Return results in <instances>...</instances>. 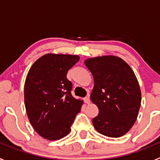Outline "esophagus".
Wrapping results in <instances>:
<instances>
[{"instance_id":"1","label":"esophagus","mask_w":160,"mask_h":160,"mask_svg":"<svg viewBox=\"0 0 160 160\" xmlns=\"http://www.w3.org/2000/svg\"><path fill=\"white\" fill-rule=\"evenodd\" d=\"M83 101H84V102L86 103V104H90V100L89 97H86V98L83 99Z\"/></svg>"}]
</instances>
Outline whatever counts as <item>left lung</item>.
I'll return each mask as SVG.
<instances>
[{
  "label": "left lung",
  "instance_id": "left-lung-1",
  "mask_svg": "<svg viewBox=\"0 0 160 160\" xmlns=\"http://www.w3.org/2000/svg\"><path fill=\"white\" fill-rule=\"evenodd\" d=\"M84 63L94 81L90 100L99 109L92 119L93 127L106 136H122L135 124L141 105V90L133 70L114 56L90 58Z\"/></svg>",
  "mask_w": 160,
  "mask_h": 160
}]
</instances>
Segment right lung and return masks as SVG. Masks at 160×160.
Instances as JSON below:
<instances>
[{
    "label": "right lung",
    "mask_w": 160,
    "mask_h": 160,
    "mask_svg": "<svg viewBox=\"0 0 160 160\" xmlns=\"http://www.w3.org/2000/svg\"><path fill=\"white\" fill-rule=\"evenodd\" d=\"M76 55L49 53L37 59L25 83V105L34 129L48 140L68 135L83 101L71 94L72 83L67 74L79 61Z\"/></svg>",
    "instance_id": "add662e5"
}]
</instances>
